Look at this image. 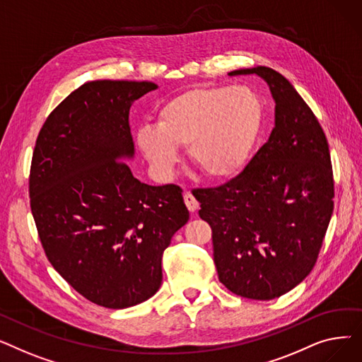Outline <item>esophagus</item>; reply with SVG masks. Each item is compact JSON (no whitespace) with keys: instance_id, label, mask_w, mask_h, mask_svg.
Instances as JSON below:
<instances>
[{"instance_id":"esophagus-1","label":"esophagus","mask_w":362,"mask_h":362,"mask_svg":"<svg viewBox=\"0 0 362 362\" xmlns=\"http://www.w3.org/2000/svg\"><path fill=\"white\" fill-rule=\"evenodd\" d=\"M183 199H185V204L187 206V210L191 211V213H195L198 208H199V202L195 199V197L191 192H186L183 195Z\"/></svg>"}]
</instances>
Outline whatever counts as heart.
Listing matches in <instances>:
<instances>
[{
  "label": "heart",
  "mask_w": 362,
  "mask_h": 362,
  "mask_svg": "<svg viewBox=\"0 0 362 362\" xmlns=\"http://www.w3.org/2000/svg\"><path fill=\"white\" fill-rule=\"evenodd\" d=\"M261 120V101L248 88H194L164 104L156 126L141 127L136 142L163 180L173 176L182 146L208 177L226 179L248 156Z\"/></svg>",
  "instance_id": "heart-1"
}]
</instances>
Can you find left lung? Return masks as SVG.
<instances>
[{"instance_id": "obj_1", "label": "left lung", "mask_w": 362, "mask_h": 362, "mask_svg": "<svg viewBox=\"0 0 362 362\" xmlns=\"http://www.w3.org/2000/svg\"><path fill=\"white\" fill-rule=\"evenodd\" d=\"M227 74H257L269 85L274 127L235 179L194 197L213 229L218 280L239 296L270 300L298 286L317 261L333 213L329 144L279 71L257 66Z\"/></svg>"}]
</instances>
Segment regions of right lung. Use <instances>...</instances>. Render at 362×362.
<instances>
[{
	"mask_svg": "<svg viewBox=\"0 0 362 362\" xmlns=\"http://www.w3.org/2000/svg\"><path fill=\"white\" fill-rule=\"evenodd\" d=\"M158 86L92 81L71 92L36 139L29 194L45 254L97 305L122 310L154 296L161 257L189 220L182 189L133 177L129 111Z\"/></svg>",
	"mask_w": 362,
	"mask_h": 362,
	"instance_id": "add662e5",
	"label": "right lung"
}]
</instances>
